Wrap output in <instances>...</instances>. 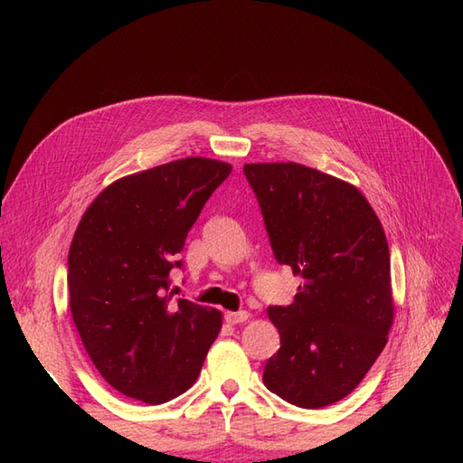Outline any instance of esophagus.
<instances>
[{"label": "esophagus", "mask_w": 463, "mask_h": 463, "mask_svg": "<svg viewBox=\"0 0 463 463\" xmlns=\"http://www.w3.org/2000/svg\"><path fill=\"white\" fill-rule=\"evenodd\" d=\"M249 313L247 311H237V313H226V322L228 325H240V322H245V320H249Z\"/></svg>", "instance_id": "1"}]
</instances>
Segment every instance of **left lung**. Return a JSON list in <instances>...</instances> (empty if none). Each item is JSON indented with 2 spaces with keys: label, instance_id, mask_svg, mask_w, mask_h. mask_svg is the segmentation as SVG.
I'll return each instance as SVG.
<instances>
[{
  "label": "left lung",
  "instance_id": "8db88e82",
  "mask_svg": "<svg viewBox=\"0 0 463 463\" xmlns=\"http://www.w3.org/2000/svg\"><path fill=\"white\" fill-rule=\"evenodd\" d=\"M278 262L303 284L288 307H269L279 349L262 381L315 410L354 392L383 354L394 322L383 223L347 181L296 162L245 164Z\"/></svg>",
  "mask_w": 463,
  "mask_h": 463
}]
</instances>
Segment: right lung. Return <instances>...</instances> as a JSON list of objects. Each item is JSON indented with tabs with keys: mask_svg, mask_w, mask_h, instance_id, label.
<instances>
[{
	"mask_svg": "<svg viewBox=\"0 0 463 463\" xmlns=\"http://www.w3.org/2000/svg\"><path fill=\"white\" fill-rule=\"evenodd\" d=\"M232 164L167 162L108 185L82 214L67 259L69 307L94 367L121 394L158 405L189 390L222 313L177 299L170 270Z\"/></svg>",
	"mask_w": 463,
	"mask_h": 463,
	"instance_id": "1",
	"label": "right lung"
}]
</instances>
